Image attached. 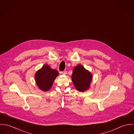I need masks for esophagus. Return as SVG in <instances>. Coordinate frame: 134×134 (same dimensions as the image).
Masks as SVG:
<instances>
[{
    "label": "esophagus",
    "mask_w": 134,
    "mask_h": 134,
    "mask_svg": "<svg viewBox=\"0 0 134 134\" xmlns=\"http://www.w3.org/2000/svg\"><path fill=\"white\" fill-rule=\"evenodd\" d=\"M62 74H64V75H65V74H66V71L64 70V71H62Z\"/></svg>",
    "instance_id": "1"
}]
</instances>
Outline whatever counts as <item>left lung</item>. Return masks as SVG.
Masks as SVG:
<instances>
[{
    "label": "left lung",
    "mask_w": 134,
    "mask_h": 134,
    "mask_svg": "<svg viewBox=\"0 0 134 134\" xmlns=\"http://www.w3.org/2000/svg\"><path fill=\"white\" fill-rule=\"evenodd\" d=\"M92 77V74L81 64L74 68L72 74V80L75 88L81 92L89 89Z\"/></svg>",
    "instance_id": "left-lung-1"
}]
</instances>
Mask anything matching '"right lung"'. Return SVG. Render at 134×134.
<instances>
[{
  "mask_svg": "<svg viewBox=\"0 0 134 134\" xmlns=\"http://www.w3.org/2000/svg\"><path fill=\"white\" fill-rule=\"evenodd\" d=\"M59 75L58 72L53 70L47 64H45L36 73L35 79L37 85L43 91H48L52 87L57 76Z\"/></svg>",
  "mask_w": 134,
  "mask_h": 134,
  "instance_id": "add662e5",
  "label": "right lung"
}]
</instances>
